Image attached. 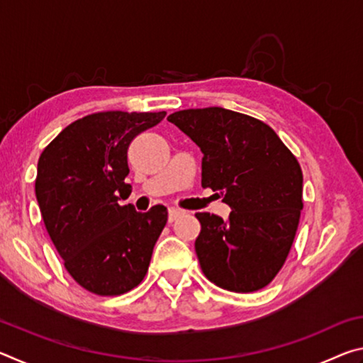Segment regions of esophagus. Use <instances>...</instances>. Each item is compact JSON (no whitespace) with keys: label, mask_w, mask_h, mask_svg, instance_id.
Listing matches in <instances>:
<instances>
[{"label":"esophagus","mask_w":363,"mask_h":363,"mask_svg":"<svg viewBox=\"0 0 363 363\" xmlns=\"http://www.w3.org/2000/svg\"><path fill=\"white\" fill-rule=\"evenodd\" d=\"M182 214H184V211L177 210V208H169V211H168V219H169V223H173V220H176L177 218L182 216Z\"/></svg>","instance_id":"34e87169"}]
</instances>
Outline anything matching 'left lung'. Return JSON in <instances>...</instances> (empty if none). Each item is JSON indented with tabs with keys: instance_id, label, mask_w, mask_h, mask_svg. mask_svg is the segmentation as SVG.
I'll return each mask as SVG.
<instances>
[{
	"instance_id": "8db88e82",
	"label": "left lung",
	"mask_w": 363,
	"mask_h": 363,
	"mask_svg": "<svg viewBox=\"0 0 363 363\" xmlns=\"http://www.w3.org/2000/svg\"><path fill=\"white\" fill-rule=\"evenodd\" d=\"M168 121L200 147L201 186L232 210L227 220L195 214L201 270L224 290H261L279 274L296 235L303 210L298 160L266 123L223 107L179 110Z\"/></svg>"
}]
</instances>
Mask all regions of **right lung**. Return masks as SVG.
Instances as JSON below:
<instances>
[{"mask_svg": "<svg viewBox=\"0 0 363 363\" xmlns=\"http://www.w3.org/2000/svg\"><path fill=\"white\" fill-rule=\"evenodd\" d=\"M167 112H99L73 121L43 150L35 194L65 269L101 296L138 286L168 220L163 205L139 213L120 205L131 194L128 147Z\"/></svg>", "mask_w": 363, "mask_h": 363, "instance_id": "right-lung-1", "label": "right lung"}]
</instances>
